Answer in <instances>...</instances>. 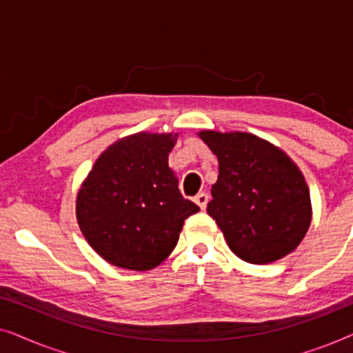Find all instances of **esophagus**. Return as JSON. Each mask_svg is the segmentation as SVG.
<instances>
[{"mask_svg":"<svg viewBox=\"0 0 353 353\" xmlns=\"http://www.w3.org/2000/svg\"><path fill=\"white\" fill-rule=\"evenodd\" d=\"M194 202L201 207L202 210H204L207 207V202H209V196H207V192H199V194L194 197Z\"/></svg>","mask_w":353,"mask_h":353,"instance_id":"34e87169","label":"esophagus"}]
</instances>
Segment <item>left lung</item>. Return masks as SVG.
Wrapping results in <instances>:
<instances>
[{
  "label": "left lung",
  "mask_w": 353,
  "mask_h": 353,
  "mask_svg": "<svg viewBox=\"0 0 353 353\" xmlns=\"http://www.w3.org/2000/svg\"><path fill=\"white\" fill-rule=\"evenodd\" d=\"M199 138L219 159L207 212L230 249L257 265L291 254L312 221L310 192L292 159L250 133L204 130Z\"/></svg>",
  "instance_id": "1"
}]
</instances>
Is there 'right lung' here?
<instances>
[{"label":"right lung","mask_w":353,"mask_h":353,"mask_svg":"<svg viewBox=\"0 0 353 353\" xmlns=\"http://www.w3.org/2000/svg\"><path fill=\"white\" fill-rule=\"evenodd\" d=\"M178 133H134L105 149L77 194V221L105 262L146 272L161 265L188 216L199 212L178 190L168 154Z\"/></svg>","instance_id":"right-lung-1"}]
</instances>
